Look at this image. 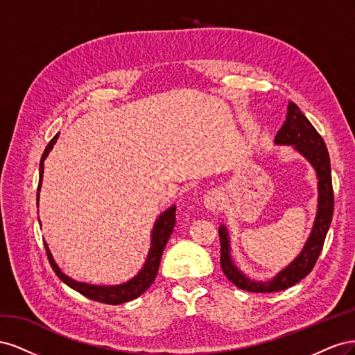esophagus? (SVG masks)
Instances as JSON below:
<instances>
[{
    "instance_id": "esophagus-1",
    "label": "esophagus",
    "mask_w": 355,
    "mask_h": 355,
    "mask_svg": "<svg viewBox=\"0 0 355 355\" xmlns=\"http://www.w3.org/2000/svg\"><path fill=\"white\" fill-rule=\"evenodd\" d=\"M222 206V196L219 191H210L204 196V207L209 211H216Z\"/></svg>"
}]
</instances>
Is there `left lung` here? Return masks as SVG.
Wrapping results in <instances>:
<instances>
[{
    "label": "left lung",
    "instance_id": "1",
    "mask_svg": "<svg viewBox=\"0 0 355 355\" xmlns=\"http://www.w3.org/2000/svg\"><path fill=\"white\" fill-rule=\"evenodd\" d=\"M275 145L293 146L296 153L302 155L315 170L318 179V202L317 214L314 219L313 230L302 247V250L280 272H277L271 280L256 282L247 277L240 268L234 263L231 256V240L228 228L222 223L219 227L220 239V266L228 280L239 288L254 293H271L280 292L287 287L299 283L305 278L318 259L320 252L323 249L326 235L333 216V187H331V171L330 157L327 153L323 137L318 135L314 125L308 121V118L300 112L297 105L288 102L287 115L283 127L278 130Z\"/></svg>",
    "mask_w": 355,
    "mask_h": 355
}]
</instances>
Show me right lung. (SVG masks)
Here are the masks:
<instances>
[{"label": "right lung", "instance_id": "add662e5", "mask_svg": "<svg viewBox=\"0 0 355 355\" xmlns=\"http://www.w3.org/2000/svg\"><path fill=\"white\" fill-rule=\"evenodd\" d=\"M59 137V133L51 139L50 144L42 153L41 161H40V180H38V191H37V206L40 202V191L42 185V175H44V161L50 151L55 146L56 141ZM40 220V219H38ZM176 225V206H171L167 210L159 214L158 219L154 223V228L151 232V247H149V252L146 256V261L142 266V270L139 271L130 280L121 283V284H115V286H98V284H90V283H83L77 282L73 278L68 277L65 272H62L59 265L53 259V254L49 249L47 243L44 241L46 245V252L49 262L53 268V271L56 272V275L60 278V280L69 286L71 288L77 290L78 293L83 296L89 297L92 300H96V302H102V304H110V305H120L124 302H128V300H133L137 296H141L145 290L151 286L155 280V277L158 274V268H159V261L161 256H163L164 247L170 239L171 232H173V228Z\"/></svg>", "mask_w": 355, "mask_h": 355}]
</instances>
